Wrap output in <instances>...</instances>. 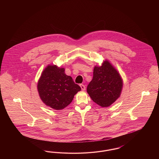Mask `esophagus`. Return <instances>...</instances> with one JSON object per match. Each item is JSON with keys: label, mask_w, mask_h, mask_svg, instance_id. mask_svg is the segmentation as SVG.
Segmentation results:
<instances>
[{"label": "esophagus", "mask_w": 159, "mask_h": 159, "mask_svg": "<svg viewBox=\"0 0 159 159\" xmlns=\"http://www.w3.org/2000/svg\"><path fill=\"white\" fill-rule=\"evenodd\" d=\"M80 88H81L82 90L84 91V90L86 89V87H85V86H84V84H80Z\"/></svg>", "instance_id": "esophagus-1"}]
</instances>
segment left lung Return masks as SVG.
Returning a JSON list of instances; mask_svg holds the SVG:
<instances>
[{"label":"left lung","instance_id":"left-lung-1","mask_svg":"<svg viewBox=\"0 0 159 159\" xmlns=\"http://www.w3.org/2000/svg\"><path fill=\"white\" fill-rule=\"evenodd\" d=\"M123 82L117 71L106 61L100 67H95L93 79L87 86V92L93 102L106 107L120 97Z\"/></svg>","mask_w":159,"mask_h":159}]
</instances>
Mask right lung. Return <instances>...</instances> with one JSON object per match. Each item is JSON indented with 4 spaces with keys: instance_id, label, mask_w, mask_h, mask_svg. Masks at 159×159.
Returning a JSON list of instances; mask_svg holds the SVG:
<instances>
[{
    "instance_id": "add662e5",
    "label": "right lung",
    "mask_w": 159,
    "mask_h": 159,
    "mask_svg": "<svg viewBox=\"0 0 159 159\" xmlns=\"http://www.w3.org/2000/svg\"><path fill=\"white\" fill-rule=\"evenodd\" d=\"M38 89L46 106L59 110L68 106L81 88L71 76L66 75L64 68L53 65L48 66L42 73Z\"/></svg>"
}]
</instances>
